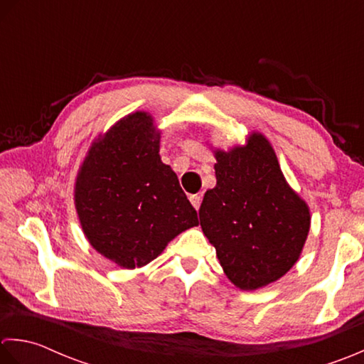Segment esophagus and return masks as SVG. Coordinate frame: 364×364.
<instances>
[{"instance_id":"1","label":"esophagus","mask_w":364,"mask_h":364,"mask_svg":"<svg viewBox=\"0 0 364 364\" xmlns=\"http://www.w3.org/2000/svg\"><path fill=\"white\" fill-rule=\"evenodd\" d=\"M201 201H203V196L201 195H190V203L193 204V207L198 210L199 205H201Z\"/></svg>"}]
</instances>
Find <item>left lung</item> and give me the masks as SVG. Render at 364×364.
<instances>
[{
  "instance_id": "8db88e82",
  "label": "left lung",
  "mask_w": 364,
  "mask_h": 364,
  "mask_svg": "<svg viewBox=\"0 0 364 364\" xmlns=\"http://www.w3.org/2000/svg\"><path fill=\"white\" fill-rule=\"evenodd\" d=\"M217 185L199 220L226 277L242 291L279 279L299 261L311 225L308 204L289 187L261 133L229 152L215 151Z\"/></svg>"
}]
</instances>
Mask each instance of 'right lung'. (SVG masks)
Returning <instances> with one entry per match:
<instances>
[{
	"instance_id": "obj_1",
	"label": "right lung",
	"mask_w": 364,
	"mask_h": 364,
	"mask_svg": "<svg viewBox=\"0 0 364 364\" xmlns=\"http://www.w3.org/2000/svg\"><path fill=\"white\" fill-rule=\"evenodd\" d=\"M152 116L122 117L91 146L75 182V207L89 243L124 269L154 261L176 235L198 226L179 179L160 160Z\"/></svg>"
}]
</instances>
